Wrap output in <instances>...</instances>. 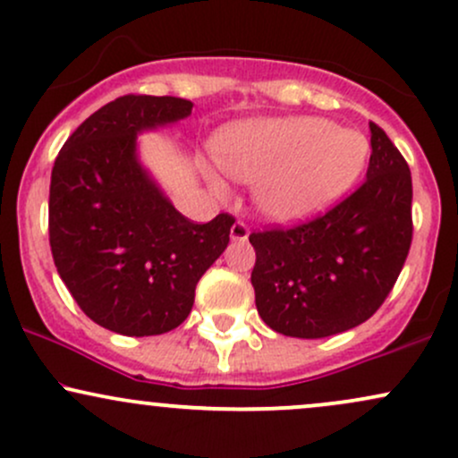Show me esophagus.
<instances>
[{
	"instance_id": "1",
	"label": "esophagus",
	"mask_w": 458,
	"mask_h": 458,
	"mask_svg": "<svg viewBox=\"0 0 458 458\" xmlns=\"http://www.w3.org/2000/svg\"><path fill=\"white\" fill-rule=\"evenodd\" d=\"M250 236V228L243 222H234L233 228H230V239L233 241H247Z\"/></svg>"
}]
</instances>
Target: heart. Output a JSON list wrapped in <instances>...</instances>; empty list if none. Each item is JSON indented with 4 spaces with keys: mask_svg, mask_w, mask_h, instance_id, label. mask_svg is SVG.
I'll use <instances>...</instances> for the list:
<instances>
[{
    "mask_svg": "<svg viewBox=\"0 0 458 458\" xmlns=\"http://www.w3.org/2000/svg\"><path fill=\"white\" fill-rule=\"evenodd\" d=\"M368 155L360 131L312 115L233 124L215 152L230 176L256 182V207L276 224L308 222L334 207L360 181ZM211 181L222 191V181Z\"/></svg>",
    "mask_w": 458,
    "mask_h": 458,
    "instance_id": "heart-1",
    "label": "heart"
}]
</instances>
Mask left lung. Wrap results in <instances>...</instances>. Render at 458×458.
<instances>
[{"instance_id": "obj_1", "label": "left lung", "mask_w": 458, "mask_h": 458, "mask_svg": "<svg viewBox=\"0 0 458 458\" xmlns=\"http://www.w3.org/2000/svg\"><path fill=\"white\" fill-rule=\"evenodd\" d=\"M366 181L295 228L251 233V286L260 318L291 338H327L368 320L396 284L411 247V172L370 123Z\"/></svg>"}]
</instances>
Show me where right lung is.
<instances>
[{
  "label": "right lung",
  "instance_id": "obj_1",
  "mask_svg": "<svg viewBox=\"0 0 458 458\" xmlns=\"http://www.w3.org/2000/svg\"><path fill=\"white\" fill-rule=\"evenodd\" d=\"M193 103L127 94L79 124L54 163L49 243L62 282L101 327L157 335L189 317L196 284L228 247L234 217L181 215L140 163L138 135L174 124Z\"/></svg>",
  "mask_w": 458,
  "mask_h": 458
}]
</instances>
